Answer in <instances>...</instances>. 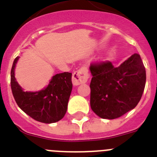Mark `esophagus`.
<instances>
[{"label": "esophagus", "mask_w": 157, "mask_h": 157, "mask_svg": "<svg viewBox=\"0 0 157 157\" xmlns=\"http://www.w3.org/2000/svg\"><path fill=\"white\" fill-rule=\"evenodd\" d=\"M88 78V69L86 67H82L74 72V74L72 75V82L75 86H78L82 83L86 82Z\"/></svg>", "instance_id": "obj_1"}]
</instances>
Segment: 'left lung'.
<instances>
[{"label":"left lung","instance_id":"1","mask_svg":"<svg viewBox=\"0 0 157 157\" xmlns=\"http://www.w3.org/2000/svg\"><path fill=\"white\" fill-rule=\"evenodd\" d=\"M90 107L102 119L113 120L134 109L141 98L146 81L145 69L137 53L119 67L110 61L92 63Z\"/></svg>","mask_w":157,"mask_h":157}]
</instances>
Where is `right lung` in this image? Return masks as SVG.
Returning <instances> with one entry per match:
<instances>
[{
    "instance_id": "obj_1",
    "label": "right lung",
    "mask_w": 157,
    "mask_h": 157,
    "mask_svg": "<svg viewBox=\"0 0 157 157\" xmlns=\"http://www.w3.org/2000/svg\"><path fill=\"white\" fill-rule=\"evenodd\" d=\"M19 56L15 59L11 70V88L18 106L23 112L41 123H52L60 120L67 109L72 90L70 72L56 74L48 86L38 92H24L16 81L14 71Z\"/></svg>"
}]
</instances>
